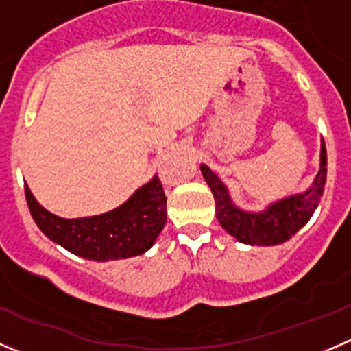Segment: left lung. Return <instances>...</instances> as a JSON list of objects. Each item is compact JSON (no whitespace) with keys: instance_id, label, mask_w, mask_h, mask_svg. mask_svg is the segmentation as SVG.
Wrapping results in <instances>:
<instances>
[{"instance_id":"1","label":"left lung","mask_w":351,"mask_h":351,"mask_svg":"<svg viewBox=\"0 0 351 351\" xmlns=\"http://www.w3.org/2000/svg\"><path fill=\"white\" fill-rule=\"evenodd\" d=\"M326 166V146L323 141L319 171L313 185L306 192L293 193L282 200L271 202L263 210H244L238 207L217 173L212 171L207 165H200V171L214 195L215 215L222 229H226V232L239 243L250 246H275L289 241L313 217L324 193Z\"/></svg>"}]
</instances>
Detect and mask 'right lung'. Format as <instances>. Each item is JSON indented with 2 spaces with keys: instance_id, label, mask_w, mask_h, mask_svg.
Instances as JSON below:
<instances>
[{
  "instance_id": "obj_1",
  "label": "right lung",
  "mask_w": 351,
  "mask_h": 351,
  "mask_svg": "<svg viewBox=\"0 0 351 351\" xmlns=\"http://www.w3.org/2000/svg\"><path fill=\"white\" fill-rule=\"evenodd\" d=\"M25 197L38 229L51 241L84 260L139 256L153 246L166 224V197L156 175L122 205L90 217L64 219L52 214L38 204L27 183Z\"/></svg>"
}]
</instances>
